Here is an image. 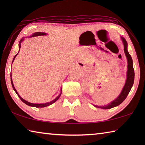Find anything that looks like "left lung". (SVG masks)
Returning a JSON list of instances; mask_svg holds the SVG:
<instances>
[{
	"instance_id": "8db88e82",
	"label": "left lung",
	"mask_w": 145,
	"mask_h": 145,
	"mask_svg": "<svg viewBox=\"0 0 145 145\" xmlns=\"http://www.w3.org/2000/svg\"><path fill=\"white\" fill-rule=\"evenodd\" d=\"M123 44L124 45V52L126 57L127 58V61H128V70H127V80H126L125 84L121 92V93L119 95V96L117 97L115 100H113L112 102H111L107 105L105 106H97L93 105V106L97 108H102V109H110L112 108L118 106L119 105L121 104L123 101L128 95L129 92L130 91L131 89L133 87V83H134V79H135V72L133 69V60H132V58L130 54L128 53V50H127V42L126 41V40L123 37H121Z\"/></svg>"
}]
</instances>
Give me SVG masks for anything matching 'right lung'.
Listing matches in <instances>:
<instances>
[{"mask_svg":"<svg viewBox=\"0 0 145 145\" xmlns=\"http://www.w3.org/2000/svg\"><path fill=\"white\" fill-rule=\"evenodd\" d=\"M45 35H47V33H44V32H35V33H34L31 37H36V36ZM23 40H24V39H21V40H20V42H19V50H20V47H21V42H22ZM18 52H19V51H18ZM18 53H17L16 55H15V57H14V59H13V60H12V63H13V61H14V59L15 58V57H16L17 54H18ZM10 76H11V75H10ZM10 80H11V84H12V87H13V89H14V90L15 91V93H16L17 95H18V97L20 98V99L24 103H25L26 105H27L30 106H33V107H36V108H43V107H45V106H47L50 105H52V104H53L54 103H55V101H56L58 99V98H59V97H60V95H61V90H61V93L59 94V95H58V97H57L56 98H55L54 100H53L52 101H50V102H48V103H30V102H29V101H27L25 100L24 99H23V98L20 96L19 94L18 93V92L16 90H15V87H14V84H13V82H12V77L10 78Z\"/></svg>","mask_w":145,"mask_h":145,"instance_id":"right-lung-1","label":"right lung"}]
</instances>
